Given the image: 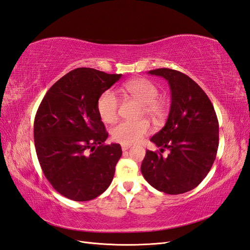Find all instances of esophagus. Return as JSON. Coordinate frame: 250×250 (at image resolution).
I'll use <instances>...</instances> for the list:
<instances>
[{"label": "esophagus", "instance_id": "esophagus-1", "mask_svg": "<svg viewBox=\"0 0 250 250\" xmlns=\"http://www.w3.org/2000/svg\"><path fill=\"white\" fill-rule=\"evenodd\" d=\"M130 148H131L130 145H123V146H121V149H123V151H126V150H129Z\"/></svg>", "mask_w": 250, "mask_h": 250}]
</instances>
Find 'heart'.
Returning a JSON list of instances; mask_svg holds the SVG:
<instances>
[{
  "instance_id": "1",
  "label": "heart",
  "mask_w": 250,
  "mask_h": 250,
  "mask_svg": "<svg viewBox=\"0 0 250 250\" xmlns=\"http://www.w3.org/2000/svg\"><path fill=\"white\" fill-rule=\"evenodd\" d=\"M123 91L131 98L143 104V115H148L155 120L162 119L166 112L165 102L158 98V87L148 79L139 78L125 82ZM119 101L112 91L102 93L97 100V111L101 120L105 124H113L118 118ZM150 131V124L146 120L124 121L112 129V138L121 145L137 143Z\"/></svg>"
}]
</instances>
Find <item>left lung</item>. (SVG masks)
Here are the masks:
<instances>
[{"instance_id": "1", "label": "left lung", "mask_w": 250, "mask_h": 250, "mask_svg": "<svg viewBox=\"0 0 250 250\" xmlns=\"http://www.w3.org/2000/svg\"><path fill=\"white\" fill-rule=\"evenodd\" d=\"M171 89L170 113L163 129L151 138L170 153L146 150L142 173L152 187L167 194H181L201 184L214 163L219 148V121L214 107L202 87L175 69L157 68Z\"/></svg>"}]
</instances>
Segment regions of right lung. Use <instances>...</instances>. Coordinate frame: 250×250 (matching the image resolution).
Here are the masks:
<instances>
[{
  "mask_svg": "<svg viewBox=\"0 0 250 250\" xmlns=\"http://www.w3.org/2000/svg\"><path fill=\"white\" fill-rule=\"evenodd\" d=\"M120 78L94 68L73 69L48 89L38 108V159L53 188L69 200L91 201L113 181L123 151L118 144H104L108 133L97 100Z\"/></svg>",
  "mask_w": 250,
  "mask_h": 250,
  "instance_id": "1",
  "label": "right lung"
}]
</instances>
